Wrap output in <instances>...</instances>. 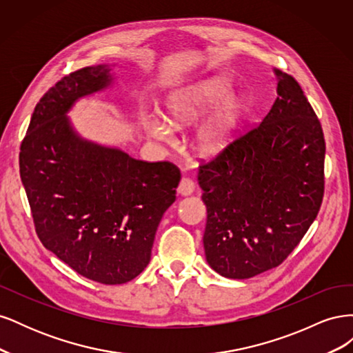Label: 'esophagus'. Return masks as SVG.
Instances as JSON below:
<instances>
[{"label": "esophagus", "instance_id": "1", "mask_svg": "<svg viewBox=\"0 0 353 353\" xmlns=\"http://www.w3.org/2000/svg\"><path fill=\"white\" fill-rule=\"evenodd\" d=\"M194 193V183L190 178H183L179 181L178 194L179 196H190Z\"/></svg>", "mask_w": 353, "mask_h": 353}]
</instances>
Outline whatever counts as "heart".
Masks as SVG:
<instances>
[{
    "mask_svg": "<svg viewBox=\"0 0 353 353\" xmlns=\"http://www.w3.org/2000/svg\"><path fill=\"white\" fill-rule=\"evenodd\" d=\"M230 91L225 78H210L175 91L166 101V121L144 114L141 123L145 134L156 141H172V128L193 125ZM245 104L239 95H228L194 132V147L201 156H216L231 144L243 119Z\"/></svg>",
    "mask_w": 353,
    "mask_h": 353,
    "instance_id": "b5f03b06",
    "label": "heart"
}]
</instances>
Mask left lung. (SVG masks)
I'll return each instance as SVG.
<instances>
[{
    "instance_id": "left-lung-1",
    "label": "left lung",
    "mask_w": 353,
    "mask_h": 353,
    "mask_svg": "<svg viewBox=\"0 0 353 353\" xmlns=\"http://www.w3.org/2000/svg\"><path fill=\"white\" fill-rule=\"evenodd\" d=\"M276 100L263 121L232 141L197 181L212 270L244 280L279 266L315 221L324 196L321 123L297 81L274 69Z\"/></svg>"
}]
</instances>
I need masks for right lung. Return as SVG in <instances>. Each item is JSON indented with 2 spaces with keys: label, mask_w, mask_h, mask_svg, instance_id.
Masks as SVG:
<instances>
[{
  "label": "right lung",
  "mask_w": 353,
  "mask_h": 353,
  "mask_svg": "<svg viewBox=\"0 0 353 353\" xmlns=\"http://www.w3.org/2000/svg\"><path fill=\"white\" fill-rule=\"evenodd\" d=\"M113 79L108 65L60 79L37 104L19 156L41 243L85 279L110 285L131 281L150 262L181 179L172 163L143 162L74 131L73 104Z\"/></svg>",
  "instance_id": "1"
}]
</instances>
